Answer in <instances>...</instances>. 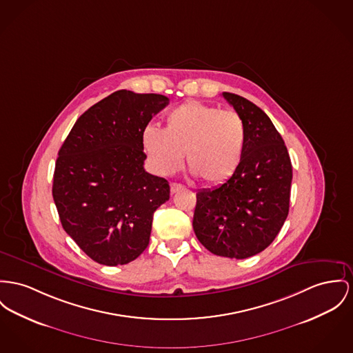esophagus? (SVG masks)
<instances>
[{
  "instance_id": "esophagus-1",
  "label": "esophagus",
  "mask_w": 353,
  "mask_h": 353,
  "mask_svg": "<svg viewBox=\"0 0 353 353\" xmlns=\"http://www.w3.org/2000/svg\"><path fill=\"white\" fill-rule=\"evenodd\" d=\"M182 188H183V186L179 185V183H171L170 191H171V194H175V192H178L179 190H182Z\"/></svg>"
}]
</instances>
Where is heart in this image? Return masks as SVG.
<instances>
[{
  "instance_id": "obj_1",
  "label": "heart",
  "mask_w": 353,
  "mask_h": 353,
  "mask_svg": "<svg viewBox=\"0 0 353 353\" xmlns=\"http://www.w3.org/2000/svg\"><path fill=\"white\" fill-rule=\"evenodd\" d=\"M141 141L159 174L170 175L179 170L186 154L188 170L199 181L221 185L241 165L246 127L238 112L192 100L167 114L163 130L145 127Z\"/></svg>"
}]
</instances>
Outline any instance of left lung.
<instances>
[{
    "instance_id": "1",
    "label": "left lung",
    "mask_w": 353,
    "mask_h": 353,
    "mask_svg": "<svg viewBox=\"0 0 353 353\" xmlns=\"http://www.w3.org/2000/svg\"><path fill=\"white\" fill-rule=\"evenodd\" d=\"M222 96L245 121V151L230 179L196 192L192 228L212 254L243 259L265 250L280 233L293 174L288 148L269 117L242 96Z\"/></svg>"
}]
</instances>
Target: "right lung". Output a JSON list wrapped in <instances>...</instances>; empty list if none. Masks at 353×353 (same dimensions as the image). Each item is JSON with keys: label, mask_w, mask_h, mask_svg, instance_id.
Wrapping results in <instances>:
<instances>
[{"label": "right lung", "mask_w": 353, "mask_h": 353, "mask_svg": "<svg viewBox=\"0 0 353 353\" xmlns=\"http://www.w3.org/2000/svg\"><path fill=\"white\" fill-rule=\"evenodd\" d=\"M168 104L163 94L120 90L88 108L63 143L53 174L61 225L97 263L125 265L148 246L165 178L144 170L143 131Z\"/></svg>", "instance_id": "right-lung-1"}]
</instances>
